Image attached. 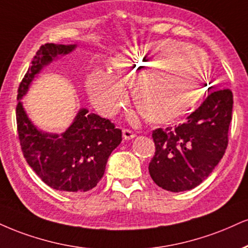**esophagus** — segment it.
<instances>
[{
  "instance_id": "34e87169",
  "label": "esophagus",
  "mask_w": 248,
  "mask_h": 248,
  "mask_svg": "<svg viewBox=\"0 0 248 248\" xmlns=\"http://www.w3.org/2000/svg\"><path fill=\"white\" fill-rule=\"evenodd\" d=\"M122 134H124V140H132L135 137V133L133 132V130L130 129H124L122 130Z\"/></svg>"
}]
</instances>
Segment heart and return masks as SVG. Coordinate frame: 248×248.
<instances>
[{
	"mask_svg": "<svg viewBox=\"0 0 248 248\" xmlns=\"http://www.w3.org/2000/svg\"><path fill=\"white\" fill-rule=\"evenodd\" d=\"M113 71L95 70L86 78V90L98 112L116 114L126 103L124 85L133 86V98L141 115L154 124H165L183 115L198 103L211 76L208 56L163 40L133 47L113 59Z\"/></svg>",
	"mask_w": 248,
	"mask_h": 248,
	"instance_id": "heart-1",
	"label": "heart"
}]
</instances>
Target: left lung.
Wrapping results in <instances>:
<instances>
[{
    "instance_id": "obj_1",
    "label": "left lung",
    "mask_w": 248,
    "mask_h": 248,
    "mask_svg": "<svg viewBox=\"0 0 248 248\" xmlns=\"http://www.w3.org/2000/svg\"><path fill=\"white\" fill-rule=\"evenodd\" d=\"M232 106L230 89L215 90L183 124L154 130L156 151L149 173L156 185L178 193L208 178L228 148Z\"/></svg>"
}]
</instances>
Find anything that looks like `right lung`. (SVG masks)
Segmentation results:
<instances>
[{"label": "right lung", "instance_id": "1", "mask_svg": "<svg viewBox=\"0 0 248 248\" xmlns=\"http://www.w3.org/2000/svg\"><path fill=\"white\" fill-rule=\"evenodd\" d=\"M75 47L55 44L40 46L20 82L17 99H22L44 65ZM16 120L26 162L45 184L67 193H84L94 188L103 178L109 155L122 141L121 129L113 122L85 108L80 109L73 124L61 135L38 130L20 101L16 106Z\"/></svg>", "mask_w": 248, "mask_h": 248}]
</instances>
